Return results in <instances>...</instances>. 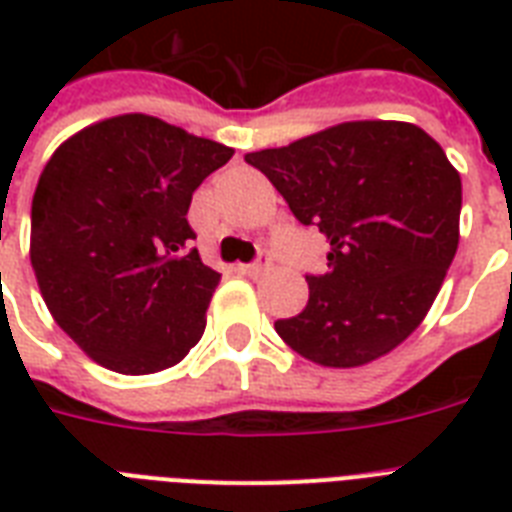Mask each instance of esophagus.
Instances as JSON below:
<instances>
[{"mask_svg":"<svg viewBox=\"0 0 512 512\" xmlns=\"http://www.w3.org/2000/svg\"><path fill=\"white\" fill-rule=\"evenodd\" d=\"M268 265H271V255H260L255 260V263H249V265H244V271L249 273V276H260V273H265L268 271Z\"/></svg>","mask_w":512,"mask_h":512,"instance_id":"34e87169","label":"esophagus"}]
</instances>
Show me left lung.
<instances>
[{"instance_id":"left-lung-1","label":"left lung","mask_w":512,"mask_h":512,"mask_svg":"<svg viewBox=\"0 0 512 512\" xmlns=\"http://www.w3.org/2000/svg\"><path fill=\"white\" fill-rule=\"evenodd\" d=\"M303 225L329 241L327 273L305 276L308 305L276 321L321 366L369 364L420 327L460 244V175L428 132L345 122L244 156Z\"/></svg>"}]
</instances>
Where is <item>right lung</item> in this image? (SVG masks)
Returning <instances> with one entry per match:
<instances>
[{"label":"right lung","instance_id":"add662e5","mask_svg":"<svg viewBox=\"0 0 512 512\" xmlns=\"http://www.w3.org/2000/svg\"><path fill=\"white\" fill-rule=\"evenodd\" d=\"M233 148L156 116L84 127L52 154L31 204V265L52 319L100 366L151 374L207 327L220 273L201 263L188 207Z\"/></svg>","mask_w":512,"mask_h":512}]
</instances>
